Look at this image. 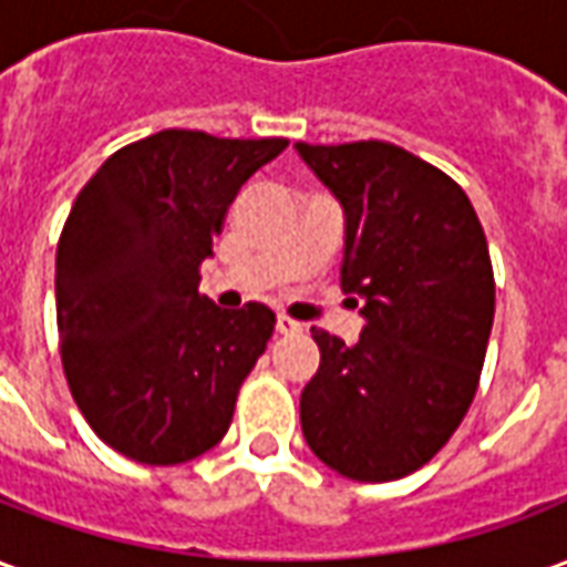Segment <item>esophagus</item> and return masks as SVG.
<instances>
[{
	"instance_id": "esophagus-1",
	"label": "esophagus",
	"mask_w": 567,
	"mask_h": 567,
	"mask_svg": "<svg viewBox=\"0 0 567 567\" xmlns=\"http://www.w3.org/2000/svg\"><path fill=\"white\" fill-rule=\"evenodd\" d=\"M276 331H279V333H300V331H303V324L291 319V316H279V319H276Z\"/></svg>"
}]
</instances>
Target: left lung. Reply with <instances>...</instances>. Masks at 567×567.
<instances>
[{
    "mask_svg": "<svg viewBox=\"0 0 567 567\" xmlns=\"http://www.w3.org/2000/svg\"><path fill=\"white\" fill-rule=\"evenodd\" d=\"M295 148L343 206V291L364 316L358 343L312 328L303 437L349 480H401L443 450L480 385L495 319L486 234L450 175L392 142Z\"/></svg>",
    "mask_w": 567,
    "mask_h": 567,
    "instance_id": "8db88e82",
    "label": "left lung"
}]
</instances>
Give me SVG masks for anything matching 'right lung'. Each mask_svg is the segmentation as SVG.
Returning a JSON list of instances; mask_svg holds the SVG:
<instances>
[{"label": "right lung", "instance_id": "obj_1", "mask_svg": "<svg viewBox=\"0 0 567 567\" xmlns=\"http://www.w3.org/2000/svg\"><path fill=\"white\" fill-rule=\"evenodd\" d=\"M288 140L161 130L81 187L56 243V331L75 404L112 450L182 464L227 434L270 307L199 295L227 206Z\"/></svg>", "mask_w": 567, "mask_h": 567}]
</instances>
